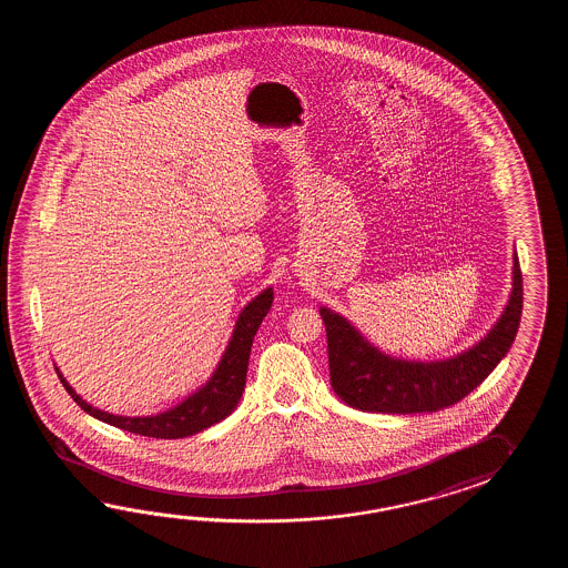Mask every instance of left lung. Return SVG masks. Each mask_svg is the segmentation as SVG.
I'll list each match as a JSON object with an SVG mask.
<instances>
[{
    "mask_svg": "<svg viewBox=\"0 0 568 568\" xmlns=\"http://www.w3.org/2000/svg\"><path fill=\"white\" fill-rule=\"evenodd\" d=\"M518 254L506 311L471 349L443 362H404L375 349L347 318L321 308L328 343L331 386L351 408L384 414H420L448 408L471 394L506 357L518 333L524 302Z\"/></svg>",
    "mask_w": 568,
    "mask_h": 568,
    "instance_id": "1",
    "label": "left lung"
}]
</instances>
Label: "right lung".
<instances>
[{
    "instance_id": "add662e5",
    "label": "right lung",
    "mask_w": 568,
    "mask_h": 568,
    "mask_svg": "<svg viewBox=\"0 0 568 568\" xmlns=\"http://www.w3.org/2000/svg\"><path fill=\"white\" fill-rule=\"evenodd\" d=\"M272 301H274L272 288H266L260 296H255L254 301L250 302L240 314L233 328V337L213 377L199 392H194L193 396L182 399L179 406L156 416L130 418V416H115L109 412L97 410L91 404H87L73 387L69 386L59 367H57V374L61 377V384L69 392V396L81 406V410L91 414L101 423L118 426L121 430H128L133 435L152 436V438H184V436L196 435L209 426L221 423L235 410L245 387L254 335L270 311Z\"/></svg>"
}]
</instances>
